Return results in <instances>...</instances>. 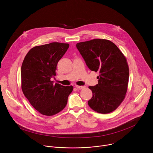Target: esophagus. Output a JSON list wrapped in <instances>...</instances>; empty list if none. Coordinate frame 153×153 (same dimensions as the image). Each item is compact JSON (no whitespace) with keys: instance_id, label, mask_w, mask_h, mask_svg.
Returning <instances> with one entry per match:
<instances>
[{"instance_id":"34e87169","label":"esophagus","mask_w":153,"mask_h":153,"mask_svg":"<svg viewBox=\"0 0 153 153\" xmlns=\"http://www.w3.org/2000/svg\"><path fill=\"white\" fill-rule=\"evenodd\" d=\"M76 88L78 89V90H81V89H83V88H85V86H79V85H76L75 86Z\"/></svg>"}]
</instances>
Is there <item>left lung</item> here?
Wrapping results in <instances>:
<instances>
[{"mask_svg": "<svg viewBox=\"0 0 153 153\" xmlns=\"http://www.w3.org/2000/svg\"><path fill=\"white\" fill-rule=\"evenodd\" d=\"M76 47L89 69L99 73L98 84L88 87L93 92L88 105L99 113L113 112L127 91L129 67L126 57L114 43L106 39L77 43Z\"/></svg>", "mask_w": 153, "mask_h": 153, "instance_id": "obj_1", "label": "left lung"}]
</instances>
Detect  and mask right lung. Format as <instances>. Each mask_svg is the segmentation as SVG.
<instances>
[{
	"mask_svg": "<svg viewBox=\"0 0 153 153\" xmlns=\"http://www.w3.org/2000/svg\"><path fill=\"white\" fill-rule=\"evenodd\" d=\"M68 43L52 42L31 48L21 67V87L31 105L40 114L53 116L66 106L73 86L51 80L58 62L69 48Z\"/></svg>",
	"mask_w": 153,
	"mask_h": 153,
	"instance_id": "1",
	"label": "right lung"
}]
</instances>
